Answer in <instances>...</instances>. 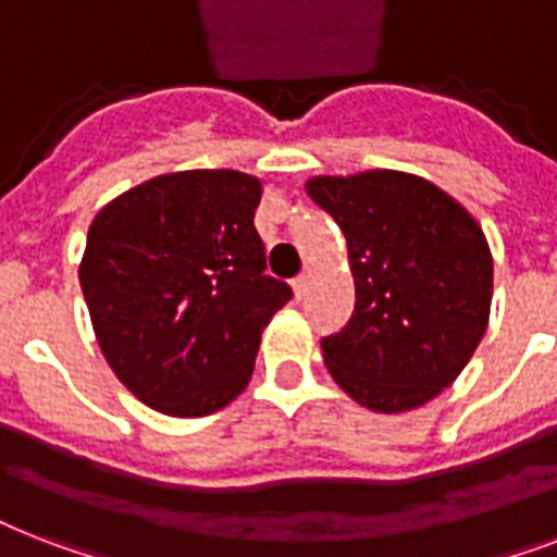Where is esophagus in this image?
Segmentation results:
<instances>
[{
    "mask_svg": "<svg viewBox=\"0 0 557 557\" xmlns=\"http://www.w3.org/2000/svg\"><path fill=\"white\" fill-rule=\"evenodd\" d=\"M292 288H295L297 297H304L306 288H309V274H300V277H297L295 283H292Z\"/></svg>",
    "mask_w": 557,
    "mask_h": 557,
    "instance_id": "1",
    "label": "esophagus"
}]
</instances>
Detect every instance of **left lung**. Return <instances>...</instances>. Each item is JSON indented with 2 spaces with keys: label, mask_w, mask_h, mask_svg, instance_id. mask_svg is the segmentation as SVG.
I'll list each match as a JSON object with an SVG mask.
<instances>
[{
  "label": "left lung",
  "mask_w": 557,
  "mask_h": 557,
  "mask_svg": "<svg viewBox=\"0 0 557 557\" xmlns=\"http://www.w3.org/2000/svg\"><path fill=\"white\" fill-rule=\"evenodd\" d=\"M306 193L347 239L356 309L321 341L349 398L375 413L428 405L474 356L492 312L494 260L454 196L401 170L314 176Z\"/></svg>",
  "instance_id": "obj_1"
}]
</instances>
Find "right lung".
<instances>
[{"mask_svg": "<svg viewBox=\"0 0 557 557\" xmlns=\"http://www.w3.org/2000/svg\"><path fill=\"white\" fill-rule=\"evenodd\" d=\"M262 182L239 170L164 173L91 219L81 288L121 384L152 410L208 416L251 381L262 330L292 288L265 271Z\"/></svg>", "mask_w": 557, "mask_h": 557, "instance_id": "right-lung-1", "label": "right lung"}]
</instances>
